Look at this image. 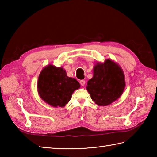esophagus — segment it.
I'll return each mask as SVG.
<instances>
[{"mask_svg": "<svg viewBox=\"0 0 157 157\" xmlns=\"http://www.w3.org/2000/svg\"><path fill=\"white\" fill-rule=\"evenodd\" d=\"M79 83H80V85L82 86H84L85 85V84H86V81L84 80V79H82V80H81Z\"/></svg>", "mask_w": 157, "mask_h": 157, "instance_id": "1", "label": "esophagus"}]
</instances>
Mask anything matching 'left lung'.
<instances>
[{
  "label": "left lung",
  "instance_id": "8db88e82",
  "mask_svg": "<svg viewBox=\"0 0 157 157\" xmlns=\"http://www.w3.org/2000/svg\"><path fill=\"white\" fill-rule=\"evenodd\" d=\"M87 85L92 101L99 106H106L122 94L125 86V75L117 64L107 59L94 66V75Z\"/></svg>",
  "mask_w": 157,
  "mask_h": 157
}]
</instances>
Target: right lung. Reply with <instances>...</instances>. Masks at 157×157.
Here are the masks:
<instances>
[{
  "label": "right lung",
  "mask_w": 157,
  "mask_h": 157,
  "mask_svg": "<svg viewBox=\"0 0 157 157\" xmlns=\"http://www.w3.org/2000/svg\"><path fill=\"white\" fill-rule=\"evenodd\" d=\"M80 85L75 79L67 76L61 67L49 65L42 70L38 82L40 98L55 107L65 106L71 98L73 92Z\"/></svg>",
  "instance_id": "obj_1"
}]
</instances>
